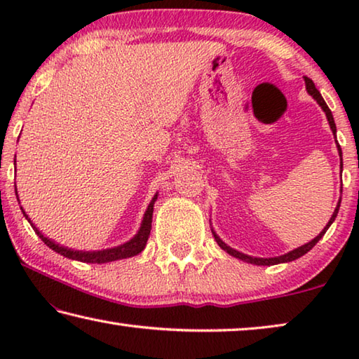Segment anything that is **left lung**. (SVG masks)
<instances>
[{"label":"left lung","mask_w":359,"mask_h":359,"mask_svg":"<svg viewBox=\"0 0 359 359\" xmlns=\"http://www.w3.org/2000/svg\"><path fill=\"white\" fill-rule=\"evenodd\" d=\"M304 81H306V88H307L309 95H311L312 98H313L315 101H317L318 104L321 106V109H323V111H325L326 117H327V121H330L331 130H332V133H334V136H336V123H334V118H332L331 109L327 107V104H326L325 100H323V96H321L318 90L315 88V83L312 82V79L304 77ZM337 150H339V155H340V168H342V150H340V145H337ZM339 208H340V201L337 203V208H336V210H334V214H332V217H331V220L327 222V224L325 226V229L321 231V233L317 236V238L312 239L311 242H307V244H304V245H301V247L294 248V250H291V252H288V253L282 255V257H276V258H253V257H248V255H244V253H241V252H238V250H234V248L228 247V245L224 244V242H223L220 238H218V236L215 234V231H214V229H212V234H214V238H215V241H217V244L220 245L224 252L229 253L231 257L239 258V259H242V261H247V263H252V264H257V266H272V264H278V263H288V261H294V259H297V258H301L302 255H306L309 250H312L313 245L317 244V242H318L321 238H323L325 233H326V229L331 226L334 220H336L337 212H339Z\"/></svg>","instance_id":"left-lung-1"}]
</instances>
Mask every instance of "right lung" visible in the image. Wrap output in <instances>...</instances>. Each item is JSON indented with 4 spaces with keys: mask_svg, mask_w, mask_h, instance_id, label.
I'll return each instance as SVG.
<instances>
[{
    "mask_svg": "<svg viewBox=\"0 0 359 359\" xmlns=\"http://www.w3.org/2000/svg\"><path fill=\"white\" fill-rule=\"evenodd\" d=\"M15 194H17V188H15ZM156 196L155 194L154 198H151V201L149 204L147 210H145L144 218H142V223H141V228H139L137 234L133 238L131 241L125 242V244H121L118 247H114V248H106V250H98V252H82V250H72V248L68 247H63L60 244H55V242L50 241L48 238H46L44 234L41 233V231L34 226L29 220L28 215L25 214V210L22 208L23 215H25L27 220L32 224V228L36 231V234L39 236L41 241L44 242L47 247H50L52 250H55L57 253L63 255V257L69 258V259H76V261H82V263H109V261H115V259H123V258H130V257H135V255L141 253L145 244H147V239L150 236V229H151V215H154V204L156 201Z\"/></svg>",
    "mask_w": 359,
    "mask_h": 359,
    "instance_id": "1",
    "label": "right lung"
}]
</instances>
